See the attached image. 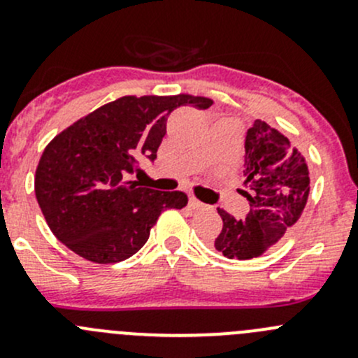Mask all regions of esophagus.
<instances>
[{
	"mask_svg": "<svg viewBox=\"0 0 358 358\" xmlns=\"http://www.w3.org/2000/svg\"><path fill=\"white\" fill-rule=\"evenodd\" d=\"M189 208L194 209V211H199V209H204V204L196 199V197H190L189 199Z\"/></svg>",
	"mask_w": 358,
	"mask_h": 358,
	"instance_id": "obj_1",
	"label": "esophagus"
}]
</instances>
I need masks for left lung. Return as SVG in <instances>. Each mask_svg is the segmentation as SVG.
I'll return each instance as SVG.
<instances>
[{"label": "left lung", "mask_w": 358, "mask_h": 358, "mask_svg": "<svg viewBox=\"0 0 358 358\" xmlns=\"http://www.w3.org/2000/svg\"><path fill=\"white\" fill-rule=\"evenodd\" d=\"M244 176L249 211L237 220L218 209L223 229L216 251L230 259H251L279 243L299 220L310 192L308 166L289 140L256 119L244 140Z\"/></svg>", "instance_id": "obj_1"}]
</instances>
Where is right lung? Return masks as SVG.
I'll list each match as a JSON object with an SVG mask.
<instances>
[{
	"mask_svg": "<svg viewBox=\"0 0 358 358\" xmlns=\"http://www.w3.org/2000/svg\"><path fill=\"white\" fill-rule=\"evenodd\" d=\"M204 96H122L64 129L39 159L34 192L50 230L76 255L117 263L142 249L164 209L187 206L183 192L140 187L138 161H156L166 121L182 106L204 110Z\"/></svg>",
	"mask_w": 358,
	"mask_h": 358,
	"instance_id": "right-lung-1",
	"label": "right lung"
}]
</instances>
